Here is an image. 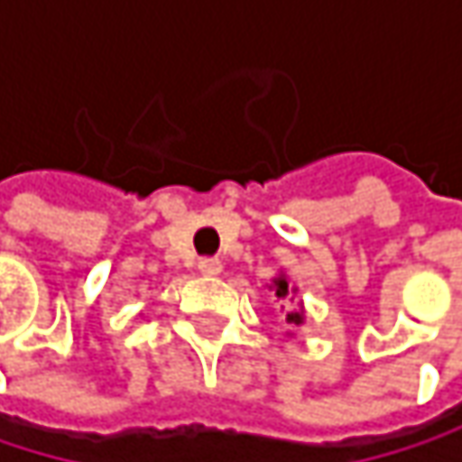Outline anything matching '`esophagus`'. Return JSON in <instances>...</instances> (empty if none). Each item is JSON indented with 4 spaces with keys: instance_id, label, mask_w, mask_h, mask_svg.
I'll return each mask as SVG.
<instances>
[{
    "instance_id": "1",
    "label": "esophagus",
    "mask_w": 462,
    "mask_h": 462,
    "mask_svg": "<svg viewBox=\"0 0 462 462\" xmlns=\"http://www.w3.org/2000/svg\"><path fill=\"white\" fill-rule=\"evenodd\" d=\"M198 270H200L203 275H219V273H222V262H219L217 256H203V259L198 262Z\"/></svg>"
}]
</instances>
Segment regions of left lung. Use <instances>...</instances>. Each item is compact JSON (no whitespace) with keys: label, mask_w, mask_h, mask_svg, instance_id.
Instances as JSON below:
<instances>
[{"label":"left lung","mask_w":462,"mask_h":462,"mask_svg":"<svg viewBox=\"0 0 462 462\" xmlns=\"http://www.w3.org/2000/svg\"><path fill=\"white\" fill-rule=\"evenodd\" d=\"M275 294H278L281 300H286V297L291 294V291H289V283H286L283 278H278V281H275ZM286 323H302V316L289 310V313H286Z\"/></svg>","instance_id":"left-lung-1"}]
</instances>
